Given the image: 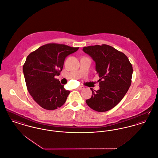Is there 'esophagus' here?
<instances>
[{"instance_id": "1", "label": "esophagus", "mask_w": 158, "mask_h": 158, "mask_svg": "<svg viewBox=\"0 0 158 158\" xmlns=\"http://www.w3.org/2000/svg\"><path fill=\"white\" fill-rule=\"evenodd\" d=\"M84 89V87L82 86H80L77 88V89H79V90H81V89Z\"/></svg>"}]
</instances>
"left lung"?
<instances>
[{"label": "left lung", "mask_w": 158, "mask_h": 158, "mask_svg": "<svg viewBox=\"0 0 158 158\" xmlns=\"http://www.w3.org/2000/svg\"><path fill=\"white\" fill-rule=\"evenodd\" d=\"M83 51L95 61L100 78L98 81L100 89L95 91L91 88L92 97L86 102L95 111H108L121 102L129 89L132 64L123 52L107 45L84 47Z\"/></svg>", "instance_id": "8db88e82"}]
</instances>
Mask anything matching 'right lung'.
Masks as SVG:
<instances>
[{
	"label": "right lung",
	"mask_w": 158,
	"mask_h": 158,
	"mask_svg": "<svg viewBox=\"0 0 158 158\" xmlns=\"http://www.w3.org/2000/svg\"><path fill=\"white\" fill-rule=\"evenodd\" d=\"M78 49L52 43L39 47L27 56L23 67L27 88L42 108L52 110L65 103L70 92L55 76L60 74L67 56Z\"/></svg>",
	"instance_id": "1"
}]
</instances>
